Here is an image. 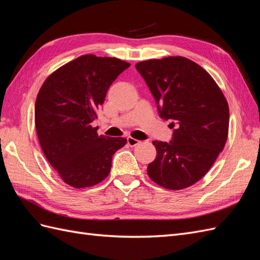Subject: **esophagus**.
I'll return each instance as SVG.
<instances>
[{
  "mask_svg": "<svg viewBox=\"0 0 260 260\" xmlns=\"http://www.w3.org/2000/svg\"><path fill=\"white\" fill-rule=\"evenodd\" d=\"M127 142H128V145L129 146H136L140 143V141L135 139V138H131V137H128L127 138Z\"/></svg>",
  "mask_w": 260,
  "mask_h": 260,
  "instance_id": "34e87169",
  "label": "esophagus"
}]
</instances>
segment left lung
<instances>
[{
	"label": "left lung",
	"mask_w": 260,
	"mask_h": 260,
	"mask_svg": "<svg viewBox=\"0 0 260 260\" xmlns=\"http://www.w3.org/2000/svg\"><path fill=\"white\" fill-rule=\"evenodd\" d=\"M158 107L170 120V143L154 141L156 158L147 175L168 190H182L200 181L225 145L229 105L205 69L182 56L140 61L136 65Z\"/></svg>",
	"instance_id": "left-lung-1"
}]
</instances>
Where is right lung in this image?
I'll use <instances>...</instances> for the list:
<instances>
[{
    "mask_svg": "<svg viewBox=\"0 0 260 260\" xmlns=\"http://www.w3.org/2000/svg\"><path fill=\"white\" fill-rule=\"evenodd\" d=\"M129 62L86 54L52 73L39 90L35 123L46 159L68 185L82 188L102 182L124 138L98 135L92 121L109 86Z\"/></svg>",
    "mask_w": 260,
    "mask_h": 260,
    "instance_id": "add662e5",
    "label": "right lung"
}]
</instances>
